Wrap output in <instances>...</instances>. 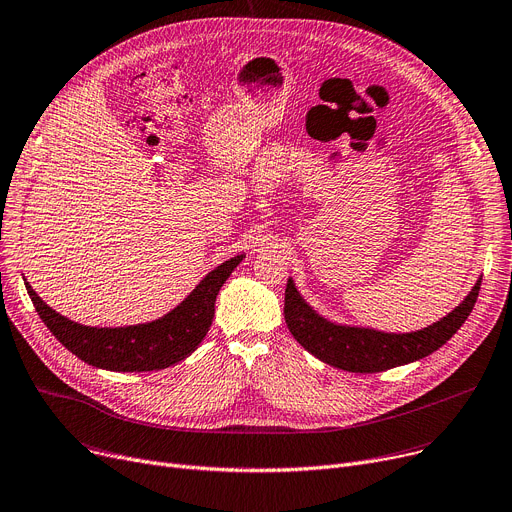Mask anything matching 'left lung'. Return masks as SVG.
<instances>
[{
	"instance_id": "1",
	"label": "left lung",
	"mask_w": 512,
	"mask_h": 512,
	"mask_svg": "<svg viewBox=\"0 0 512 512\" xmlns=\"http://www.w3.org/2000/svg\"><path fill=\"white\" fill-rule=\"evenodd\" d=\"M481 278L467 297L432 326L415 332H384L375 328L338 324L317 313L288 278L284 319L290 334L305 351L336 369L353 373H378L432 355L459 330L477 301Z\"/></svg>"
}]
</instances>
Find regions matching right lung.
Wrapping results in <instances>:
<instances>
[{"label":"right lung","mask_w":512,"mask_h":512,"mask_svg":"<svg viewBox=\"0 0 512 512\" xmlns=\"http://www.w3.org/2000/svg\"><path fill=\"white\" fill-rule=\"evenodd\" d=\"M242 259L245 255H236L213 267L172 311L137 326L76 324L43 303L26 280L24 286L43 324L80 361L107 371H155L186 359L203 342L211 328L215 297Z\"/></svg>","instance_id":"right-lung-1"}]
</instances>
